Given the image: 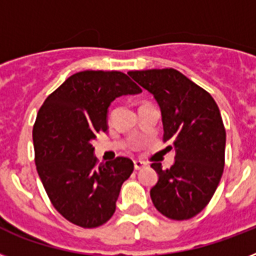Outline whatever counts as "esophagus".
<instances>
[{"instance_id": "esophagus-1", "label": "esophagus", "mask_w": 256, "mask_h": 256, "mask_svg": "<svg viewBox=\"0 0 256 256\" xmlns=\"http://www.w3.org/2000/svg\"><path fill=\"white\" fill-rule=\"evenodd\" d=\"M144 166H146V164L142 162V160H134V168H136V170H142Z\"/></svg>"}]
</instances>
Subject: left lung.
Wrapping results in <instances>:
<instances>
[{
    "label": "left lung",
    "instance_id": "obj_1",
    "mask_svg": "<svg viewBox=\"0 0 256 256\" xmlns=\"http://www.w3.org/2000/svg\"><path fill=\"white\" fill-rule=\"evenodd\" d=\"M128 74L154 96L162 116L164 142H172L175 150L170 168L152 164L158 174V182L150 190L152 203L170 219L192 218L210 202L224 168L226 130L218 104L178 70Z\"/></svg>",
    "mask_w": 256,
    "mask_h": 256
}]
</instances>
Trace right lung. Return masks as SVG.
Returning a JSON list of instances; mask_svg holds the SVG:
<instances>
[{
  "instance_id": "add662e5",
  "label": "right lung",
  "mask_w": 256,
  "mask_h": 256,
  "mask_svg": "<svg viewBox=\"0 0 256 256\" xmlns=\"http://www.w3.org/2000/svg\"><path fill=\"white\" fill-rule=\"evenodd\" d=\"M140 92L120 72L85 70L70 76L40 108L33 128L36 166L53 206L69 222L94 228L114 214L134 164L118 156L98 166L92 140L108 132L112 100Z\"/></svg>"
}]
</instances>
